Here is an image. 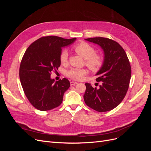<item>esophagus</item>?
Masks as SVG:
<instances>
[{
  "mask_svg": "<svg viewBox=\"0 0 151 151\" xmlns=\"http://www.w3.org/2000/svg\"><path fill=\"white\" fill-rule=\"evenodd\" d=\"M77 83H76V82H74V81H71L70 82V85L71 86H74L76 84H77Z\"/></svg>",
  "mask_w": 151,
  "mask_h": 151,
  "instance_id": "obj_1",
  "label": "esophagus"
}]
</instances>
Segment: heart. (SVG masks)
Returning a JSON list of instances; mask_svg holds the SVG:
<instances>
[{"instance_id": "obj_1", "label": "heart", "mask_w": 151, "mask_h": 151, "mask_svg": "<svg viewBox=\"0 0 151 151\" xmlns=\"http://www.w3.org/2000/svg\"><path fill=\"white\" fill-rule=\"evenodd\" d=\"M74 51L86 60V65L90 70L94 72L98 71L104 63V58L101 55L96 54L93 47L86 42H81L74 47ZM60 62L65 63L68 60V52L66 50H63L60 55ZM84 68H72L67 72V76L71 79L79 81L86 74Z\"/></svg>"}]
</instances>
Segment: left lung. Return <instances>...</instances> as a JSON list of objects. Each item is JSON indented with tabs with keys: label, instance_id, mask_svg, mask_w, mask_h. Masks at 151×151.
I'll return each instance as SVG.
<instances>
[{
	"label": "left lung",
	"instance_id": "left-lung-1",
	"mask_svg": "<svg viewBox=\"0 0 151 151\" xmlns=\"http://www.w3.org/2000/svg\"><path fill=\"white\" fill-rule=\"evenodd\" d=\"M99 45L104 51V63L96 73L98 88L86 83L85 103L98 112L110 111L125 98L131 77V67L125 50L111 39L96 37L85 39Z\"/></svg>",
	"mask_w": 151,
	"mask_h": 151
}]
</instances>
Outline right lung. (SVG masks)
<instances>
[{"instance_id":"right-lung-1","label":"right lung","mask_w":151,"mask_h":151,"mask_svg":"<svg viewBox=\"0 0 151 151\" xmlns=\"http://www.w3.org/2000/svg\"><path fill=\"white\" fill-rule=\"evenodd\" d=\"M76 40L43 36L26 50L19 67L20 81L26 98L38 110H50L62 103L63 94L69 88L70 82L65 78L55 81L50 76L60 66L62 48Z\"/></svg>"}]
</instances>
